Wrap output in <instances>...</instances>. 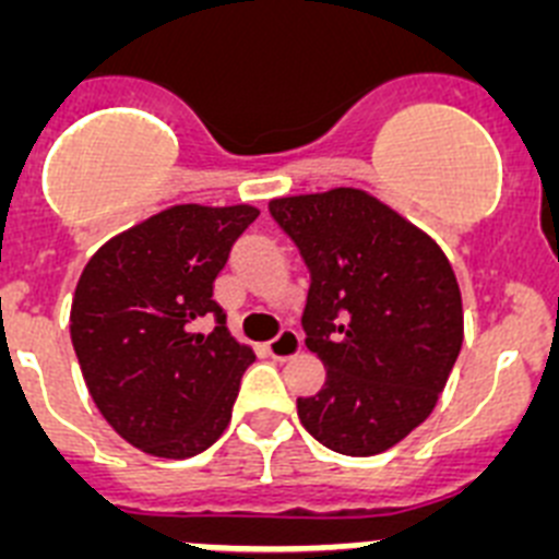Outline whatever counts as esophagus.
Returning <instances> with one entry per match:
<instances>
[{"instance_id": "1", "label": "esophagus", "mask_w": 559, "mask_h": 559, "mask_svg": "<svg viewBox=\"0 0 559 559\" xmlns=\"http://www.w3.org/2000/svg\"><path fill=\"white\" fill-rule=\"evenodd\" d=\"M269 353L274 355L276 360L294 358V355L302 353V335L296 333V330L285 328L274 341H269Z\"/></svg>"}]
</instances>
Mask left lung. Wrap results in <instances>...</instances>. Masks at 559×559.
<instances>
[{
	"label": "left lung",
	"instance_id": "obj_1",
	"mask_svg": "<svg viewBox=\"0 0 559 559\" xmlns=\"http://www.w3.org/2000/svg\"><path fill=\"white\" fill-rule=\"evenodd\" d=\"M310 271L305 344L328 369L296 400L310 437L374 456L437 406L464 338L462 294L445 251L400 212L355 187L269 204Z\"/></svg>",
	"mask_w": 559,
	"mask_h": 559
}]
</instances>
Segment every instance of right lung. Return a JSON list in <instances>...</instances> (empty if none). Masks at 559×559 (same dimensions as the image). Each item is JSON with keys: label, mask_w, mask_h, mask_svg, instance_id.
Here are the masks:
<instances>
[{"label": "right lung", "mask_w": 559, "mask_h": 559, "mask_svg": "<svg viewBox=\"0 0 559 559\" xmlns=\"http://www.w3.org/2000/svg\"><path fill=\"white\" fill-rule=\"evenodd\" d=\"M251 204H176L114 235L78 280L69 333L108 426L133 448L187 459L226 431L254 360L212 299ZM212 314L216 328L198 333Z\"/></svg>", "instance_id": "right-lung-1"}]
</instances>
